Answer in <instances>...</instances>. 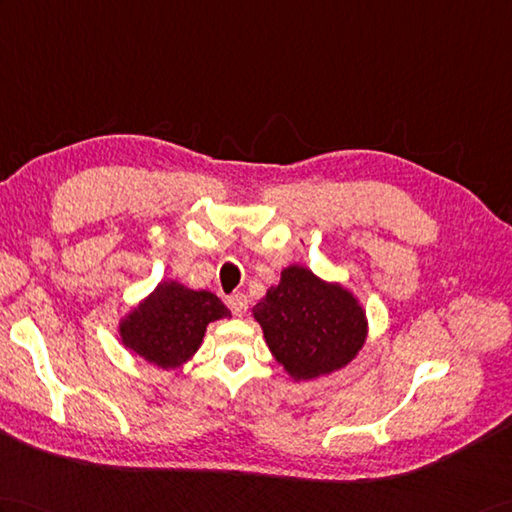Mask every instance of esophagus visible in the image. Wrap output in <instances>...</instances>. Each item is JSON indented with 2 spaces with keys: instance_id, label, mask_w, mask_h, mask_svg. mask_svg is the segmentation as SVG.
<instances>
[{
  "instance_id": "obj_1",
  "label": "esophagus",
  "mask_w": 512,
  "mask_h": 512,
  "mask_svg": "<svg viewBox=\"0 0 512 512\" xmlns=\"http://www.w3.org/2000/svg\"><path fill=\"white\" fill-rule=\"evenodd\" d=\"M227 305L235 316H244L248 310V296L246 294H231L227 299Z\"/></svg>"
}]
</instances>
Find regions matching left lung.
I'll list each match as a JSON object with an SVG mask.
<instances>
[{
	"label": "left lung",
	"instance_id": "obj_1",
	"mask_svg": "<svg viewBox=\"0 0 512 512\" xmlns=\"http://www.w3.org/2000/svg\"><path fill=\"white\" fill-rule=\"evenodd\" d=\"M253 318L283 371L310 382L351 364L364 349L368 318L360 299L340 281H325L292 264L253 305Z\"/></svg>",
	"mask_w": 512,
	"mask_h": 512
}]
</instances>
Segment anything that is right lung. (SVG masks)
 <instances>
[{
    "label": "right lung",
    "instance_id": "1",
    "mask_svg": "<svg viewBox=\"0 0 512 512\" xmlns=\"http://www.w3.org/2000/svg\"><path fill=\"white\" fill-rule=\"evenodd\" d=\"M231 318L216 294L178 281H159L148 296L120 318L124 347L148 364L176 371L200 349L209 323Z\"/></svg>",
    "mask_w": 512,
    "mask_h": 512
}]
</instances>
